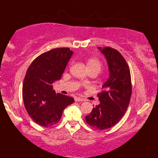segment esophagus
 Wrapping results in <instances>:
<instances>
[{"mask_svg":"<svg viewBox=\"0 0 158 158\" xmlns=\"http://www.w3.org/2000/svg\"><path fill=\"white\" fill-rule=\"evenodd\" d=\"M75 101H84L85 100H84L83 98H80V97H75Z\"/></svg>","mask_w":158,"mask_h":158,"instance_id":"1","label":"esophagus"}]
</instances>
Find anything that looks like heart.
Listing matches in <instances>:
<instances>
[{"mask_svg": "<svg viewBox=\"0 0 158 158\" xmlns=\"http://www.w3.org/2000/svg\"><path fill=\"white\" fill-rule=\"evenodd\" d=\"M87 65L89 70L90 69H96L99 72L101 70V67H102V64H101L100 60L97 59V58L92 57L88 60Z\"/></svg>", "mask_w": 158, "mask_h": 158, "instance_id": "b5f03b06", "label": "heart"}]
</instances>
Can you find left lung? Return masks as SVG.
I'll use <instances>...</instances> for the list:
<instances>
[{
    "label": "left lung",
    "instance_id": "8db88e82",
    "mask_svg": "<svg viewBox=\"0 0 158 158\" xmlns=\"http://www.w3.org/2000/svg\"><path fill=\"white\" fill-rule=\"evenodd\" d=\"M98 49L106 58L110 75L98 94L101 103L93 108L85 120L90 127L104 130L117 124L124 116L132 89L129 68L119 52L111 47Z\"/></svg>",
    "mask_w": 158,
    "mask_h": 158
}]
</instances>
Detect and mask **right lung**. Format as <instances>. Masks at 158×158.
<instances>
[{
  "mask_svg": "<svg viewBox=\"0 0 158 158\" xmlns=\"http://www.w3.org/2000/svg\"><path fill=\"white\" fill-rule=\"evenodd\" d=\"M73 52L70 48H57L38 56L28 68L23 80L22 96L24 106L36 124L49 127L59 122L62 111L74 98L53 90Z\"/></svg>",
  "mask_w": 158,
  "mask_h": 158,
  "instance_id": "add662e5",
  "label": "right lung"
}]
</instances>
